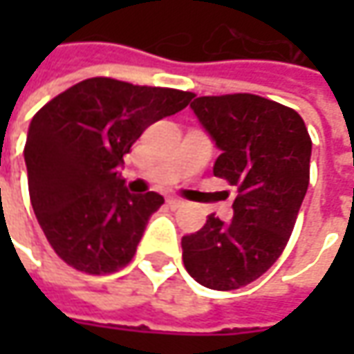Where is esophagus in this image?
I'll use <instances>...</instances> for the list:
<instances>
[{
    "label": "esophagus",
    "instance_id": "obj_1",
    "mask_svg": "<svg viewBox=\"0 0 354 354\" xmlns=\"http://www.w3.org/2000/svg\"><path fill=\"white\" fill-rule=\"evenodd\" d=\"M167 205H169L171 209H181V207H185V201H181V198H167Z\"/></svg>",
    "mask_w": 354,
    "mask_h": 354
}]
</instances>
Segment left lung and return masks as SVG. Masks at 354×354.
<instances>
[{
  "label": "left lung",
  "instance_id": "1",
  "mask_svg": "<svg viewBox=\"0 0 354 354\" xmlns=\"http://www.w3.org/2000/svg\"><path fill=\"white\" fill-rule=\"evenodd\" d=\"M191 108L221 149L212 173L238 189L234 216L211 214L183 236V264L211 290H238L283 252L309 185L311 138L301 116L256 94L201 96Z\"/></svg>",
  "mask_w": 354,
  "mask_h": 354
}]
</instances>
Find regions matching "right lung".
I'll return each instance as SVG.
<instances>
[{
    "mask_svg": "<svg viewBox=\"0 0 354 354\" xmlns=\"http://www.w3.org/2000/svg\"><path fill=\"white\" fill-rule=\"evenodd\" d=\"M191 92L96 76L47 102L31 120L25 165L31 205L48 244L68 266L112 274L129 264L159 193L131 195L124 156L157 120L181 112Z\"/></svg>",
    "mask_w": 354,
    "mask_h": 354,
    "instance_id": "1",
    "label": "right lung"
}]
</instances>
